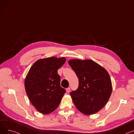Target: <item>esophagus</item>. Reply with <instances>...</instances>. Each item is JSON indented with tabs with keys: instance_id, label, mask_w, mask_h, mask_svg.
I'll return each instance as SVG.
<instances>
[{
	"instance_id": "1",
	"label": "esophagus",
	"mask_w": 134,
	"mask_h": 134,
	"mask_svg": "<svg viewBox=\"0 0 134 134\" xmlns=\"http://www.w3.org/2000/svg\"><path fill=\"white\" fill-rule=\"evenodd\" d=\"M70 91H71V88H70V87H68V88H66V92L67 93H69L70 92Z\"/></svg>"
}]
</instances>
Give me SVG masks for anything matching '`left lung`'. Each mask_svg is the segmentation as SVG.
<instances>
[{
  "instance_id": "8db88e82",
  "label": "left lung",
  "mask_w": 134,
  "mask_h": 134,
  "mask_svg": "<svg viewBox=\"0 0 134 134\" xmlns=\"http://www.w3.org/2000/svg\"><path fill=\"white\" fill-rule=\"evenodd\" d=\"M69 65L79 79V86L70 93L73 103L81 113H97L108 102L112 87L107 71L91 60L72 59Z\"/></svg>"
}]
</instances>
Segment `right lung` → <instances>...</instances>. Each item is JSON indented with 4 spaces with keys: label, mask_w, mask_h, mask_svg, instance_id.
<instances>
[{
    "label": "right lung",
    "mask_w": 134,
    "mask_h": 134,
    "mask_svg": "<svg viewBox=\"0 0 134 134\" xmlns=\"http://www.w3.org/2000/svg\"><path fill=\"white\" fill-rule=\"evenodd\" d=\"M66 61L65 58L50 57L40 59L31 67L24 85L29 99L36 109L43 114L56 109L66 93L60 86L58 70Z\"/></svg>",
    "instance_id": "right-lung-1"
}]
</instances>
